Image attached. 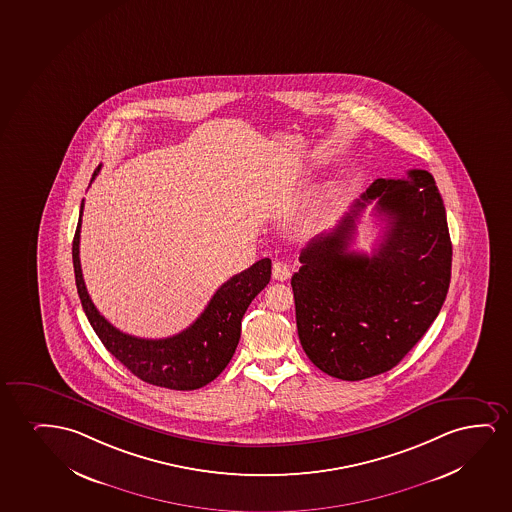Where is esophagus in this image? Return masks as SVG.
<instances>
[{
  "label": "esophagus",
  "instance_id": "34e87169",
  "mask_svg": "<svg viewBox=\"0 0 512 512\" xmlns=\"http://www.w3.org/2000/svg\"><path fill=\"white\" fill-rule=\"evenodd\" d=\"M290 274H292V269L290 266L283 262V260H276L273 264V278L278 279V281H286V279L290 278Z\"/></svg>",
  "mask_w": 512,
  "mask_h": 512
}]
</instances>
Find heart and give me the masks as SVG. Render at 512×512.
Wrapping results in <instances>:
<instances>
[{"mask_svg": "<svg viewBox=\"0 0 512 512\" xmlns=\"http://www.w3.org/2000/svg\"><path fill=\"white\" fill-rule=\"evenodd\" d=\"M321 203H323V201H318V203H314V205H312L311 215H309L311 219H316V217H318L319 206H321Z\"/></svg>", "mask_w": 512, "mask_h": 512, "instance_id": "b5f03b06", "label": "heart"}]
</instances>
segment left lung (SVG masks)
Returning a JSON list of instances; mask_svg holds the SVG:
<instances>
[{
  "label": "left lung",
  "instance_id": "left-lung-1",
  "mask_svg": "<svg viewBox=\"0 0 512 512\" xmlns=\"http://www.w3.org/2000/svg\"><path fill=\"white\" fill-rule=\"evenodd\" d=\"M373 199L385 231L366 256L350 245ZM299 260L292 288L307 358L351 382L391 370L429 330L450 286L452 241L434 177L410 170L408 179L375 180Z\"/></svg>",
  "mask_w": 512,
  "mask_h": 512
}]
</instances>
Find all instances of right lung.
Returning <instances> with one entry per match:
<instances>
[{
    "instance_id": "1",
    "label": "right lung",
    "mask_w": 512,
    "mask_h": 512,
    "mask_svg": "<svg viewBox=\"0 0 512 512\" xmlns=\"http://www.w3.org/2000/svg\"><path fill=\"white\" fill-rule=\"evenodd\" d=\"M99 170L100 166L93 172L92 180ZM81 215L83 203L73 239L74 278L83 311L107 351L135 377L173 391H193L217 379L238 347L246 309L271 279V260H259L243 273L227 279L200 318L184 332L168 339H140L114 328L93 306L81 274Z\"/></svg>"
}]
</instances>
